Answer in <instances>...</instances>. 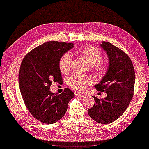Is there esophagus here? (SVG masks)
Returning <instances> with one entry per match:
<instances>
[{
	"mask_svg": "<svg viewBox=\"0 0 149 149\" xmlns=\"http://www.w3.org/2000/svg\"><path fill=\"white\" fill-rule=\"evenodd\" d=\"M74 95L76 97H84V94L79 93H77V92H75Z\"/></svg>",
	"mask_w": 149,
	"mask_h": 149,
	"instance_id": "1",
	"label": "esophagus"
}]
</instances>
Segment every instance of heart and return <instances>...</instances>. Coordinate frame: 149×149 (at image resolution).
<instances>
[{
    "mask_svg": "<svg viewBox=\"0 0 149 149\" xmlns=\"http://www.w3.org/2000/svg\"><path fill=\"white\" fill-rule=\"evenodd\" d=\"M75 53L84 60L92 68L97 75L103 74L107 70L108 63L102 60V52L97 47L89 45L76 50ZM72 59L70 53H66L61 57L59 62V68L63 74L68 73L71 66ZM93 79L81 75L72 74L68 79V85L72 89L78 92H83L87 86L92 84Z\"/></svg>",
    "mask_w": 149,
    "mask_h": 149,
    "instance_id": "1",
    "label": "heart"
}]
</instances>
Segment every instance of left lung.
Returning a JSON list of instances; mask_svg holds the SVG:
<instances>
[{"mask_svg": "<svg viewBox=\"0 0 149 149\" xmlns=\"http://www.w3.org/2000/svg\"><path fill=\"white\" fill-rule=\"evenodd\" d=\"M100 46L109 57V67L106 75L95 88L106 92L105 99L95 100L88 114L94 121L109 124L118 119L124 113L133 98L135 81V70L131 59L118 47L109 42H102Z\"/></svg>", "mask_w": 149, "mask_h": 149, "instance_id": "obj_1", "label": "left lung"}]
</instances>
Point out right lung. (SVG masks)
<instances>
[{"mask_svg":"<svg viewBox=\"0 0 149 149\" xmlns=\"http://www.w3.org/2000/svg\"><path fill=\"white\" fill-rule=\"evenodd\" d=\"M73 43L50 41L24 56L19 71V88L26 108L38 121L52 124L62 118L74 94L68 88L61 94L50 92L52 82L63 81L59 62Z\"/></svg>","mask_w":149,"mask_h":149,"instance_id":"1","label":"right lung"}]
</instances>
